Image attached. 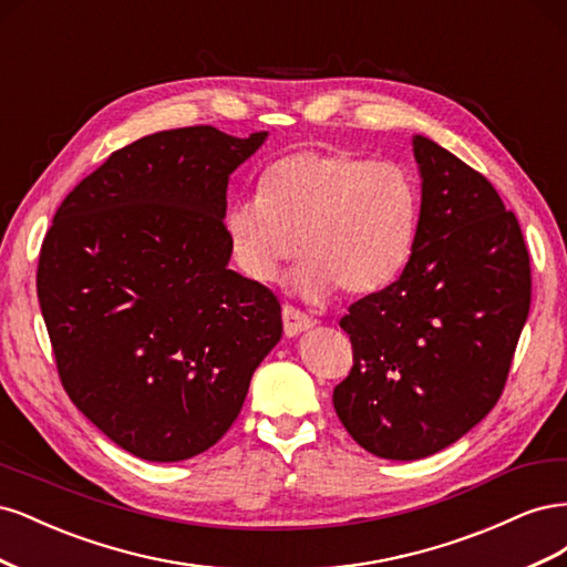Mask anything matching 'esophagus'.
Masks as SVG:
<instances>
[{
	"label": "esophagus",
	"instance_id": "34e87169",
	"mask_svg": "<svg viewBox=\"0 0 567 567\" xmlns=\"http://www.w3.org/2000/svg\"><path fill=\"white\" fill-rule=\"evenodd\" d=\"M281 317H284V331L288 338H296L298 333L312 329V319L293 305H284Z\"/></svg>",
	"mask_w": 567,
	"mask_h": 567
}]
</instances>
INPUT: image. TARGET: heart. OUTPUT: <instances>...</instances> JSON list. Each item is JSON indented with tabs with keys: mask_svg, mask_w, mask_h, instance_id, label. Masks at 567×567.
Masks as SVG:
<instances>
[{
	"mask_svg": "<svg viewBox=\"0 0 567 567\" xmlns=\"http://www.w3.org/2000/svg\"><path fill=\"white\" fill-rule=\"evenodd\" d=\"M419 221V186L400 165L348 148H302L265 167L260 196L231 205L225 234L252 281H277L300 246V293L364 296L404 269Z\"/></svg>",
	"mask_w": 567,
	"mask_h": 567,
	"instance_id": "b5f03b06",
	"label": "heart"
}]
</instances>
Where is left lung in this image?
Returning <instances> with one entry per match:
<instances>
[{
  "instance_id": "1",
  "label": "left lung",
  "mask_w": 567,
  "mask_h": 567,
  "mask_svg": "<svg viewBox=\"0 0 567 567\" xmlns=\"http://www.w3.org/2000/svg\"><path fill=\"white\" fill-rule=\"evenodd\" d=\"M421 221L398 281L350 305L340 423L367 452L414 461L466 435L499 402L529 312L516 215L454 153L414 136Z\"/></svg>"
}]
</instances>
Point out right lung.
Instances as JSON below:
<instances>
[{"mask_svg": "<svg viewBox=\"0 0 567 567\" xmlns=\"http://www.w3.org/2000/svg\"><path fill=\"white\" fill-rule=\"evenodd\" d=\"M265 140L210 125L144 136L84 177L44 236L38 298L59 379L134 456L210 450L281 340L277 296L227 267L229 175Z\"/></svg>", "mask_w": 567, "mask_h": 567, "instance_id": "obj_1", "label": "right lung"}]
</instances>
